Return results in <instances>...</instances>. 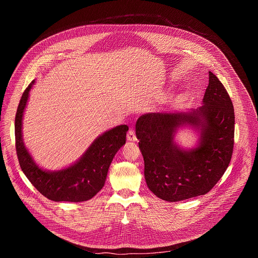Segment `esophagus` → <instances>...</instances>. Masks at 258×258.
<instances>
[{
	"instance_id": "esophagus-1",
	"label": "esophagus",
	"mask_w": 258,
	"mask_h": 258,
	"mask_svg": "<svg viewBox=\"0 0 258 258\" xmlns=\"http://www.w3.org/2000/svg\"><path fill=\"white\" fill-rule=\"evenodd\" d=\"M126 139H127V141H131V142L137 141V137H136V134H135V132H134L133 128H130V131L127 132Z\"/></svg>"
}]
</instances>
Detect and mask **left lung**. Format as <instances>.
<instances>
[{
	"instance_id": "8db88e82",
	"label": "left lung",
	"mask_w": 258,
	"mask_h": 258,
	"mask_svg": "<svg viewBox=\"0 0 258 258\" xmlns=\"http://www.w3.org/2000/svg\"><path fill=\"white\" fill-rule=\"evenodd\" d=\"M209 73L203 105L192 112L147 113L136 123L145 178L158 198L177 202L208 193L227 170L234 149L235 113L224 85ZM190 124L201 143L186 152L174 143L176 130Z\"/></svg>"
}]
</instances>
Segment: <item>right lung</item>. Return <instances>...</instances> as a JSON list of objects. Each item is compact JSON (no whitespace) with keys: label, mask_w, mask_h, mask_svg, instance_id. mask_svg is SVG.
Masks as SVG:
<instances>
[{"label":"right lung","mask_w":258,"mask_h":258,"mask_svg":"<svg viewBox=\"0 0 258 258\" xmlns=\"http://www.w3.org/2000/svg\"><path fill=\"white\" fill-rule=\"evenodd\" d=\"M23 92L15 116V147L20 167L33 187L56 202H83L93 198L104 186L107 172L116 152L125 144L128 126L118 125L97 138L83 157L58 171H46L32 160L22 140V116L29 91Z\"/></svg>","instance_id":"obj_1"}]
</instances>
